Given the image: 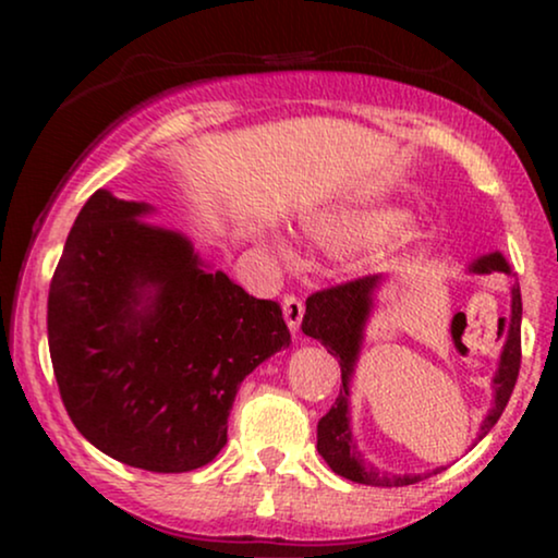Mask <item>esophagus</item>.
Wrapping results in <instances>:
<instances>
[{
  "mask_svg": "<svg viewBox=\"0 0 558 558\" xmlns=\"http://www.w3.org/2000/svg\"><path fill=\"white\" fill-rule=\"evenodd\" d=\"M281 312H284L289 330H292V332L300 330V323H302V315H304V304H302L300 296L284 294V300H281Z\"/></svg>",
  "mask_w": 558,
  "mask_h": 558,
  "instance_id": "esophagus-1",
  "label": "esophagus"
}]
</instances>
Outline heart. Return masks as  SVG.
<instances>
[{
    "instance_id": "1",
    "label": "heart",
    "mask_w": 558,
    "mask_h": 558,
    "mask_svg": "<svg viewBox=\"0 0 558 558\" xmlns=\"http://www.w3.org/2000/svg\"><path fill=\"white\" fill-rule=\"evenodd\" d=\"M401 210L391 205H361V208H345L312 218L307 231L323 246L345 248L376 241L393 227L395 231L387 232L389 235L380 246L386 251H399L414 243L418 235V228L414 223H401Z\"/></svg>"
}]
</instances>
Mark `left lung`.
Instances as JSON below:
<instances>
[{
    "label": "left lung",
    "mask_w": 558,
    "mask_h": 558,
    "mask_svg": "<svg viewBox=\"0 0 558 558\" xmlns=\"http://www.w3.org/2000/svg\"><path fill=\"white\" fill-rule=\"evenodd\" d=\"M472 271L477 274L506 271L508 274L510 269L506 258L500 254H490V256L477 258V262L472 264ZM378 281L380 277L368 274V277L342 281V284L319 289V292L310 294L307 312H304V319H302V332L323 342L327 353L338 357L340 373H342V386H340L338 399H335L332 409L327 411L317 424V452L325 457V462L330 464L332 472H338V475L345 480H353V483L376 485V487H403V485L418 483L424 475H388V472H378L376 468H371V464H365L361 460V454L355 452L353 434H350V418H348V396H350L348 380L353 376L357 350H361L363 325L371 312V294L373 289L378 287ZM521 315H523L521 287L513 284L510 332L500 355V368L493 378L495 403L483 426H480V437H485V434L498 424L500 414L506 411L510 401V393H513L515 388L518 371H521ZM437 472L439 470H434V475H437Z\"/></svg>",
    "instance_id": "left-lung-1"
}]
</instances>
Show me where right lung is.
Masks as SVG:
<instances>
[{"label": "right lung", "mask_w": 558, "mask_h": 558, "mask_svg": "<svg viewBox=\"0 0 558 558\" xmlns=\"http://www.w3.org/2000/svg\"><path fill=\"white\" fill-rule=\"evenodd\" d=\"M147 210L106 190L83 205L50 281V361L90 445L190 472L216 460L241 380L289 330L277 302L210 274L180 233L136 218Z\"/></svg>", "instance_id": "right-lung-1"}]
</instances>
